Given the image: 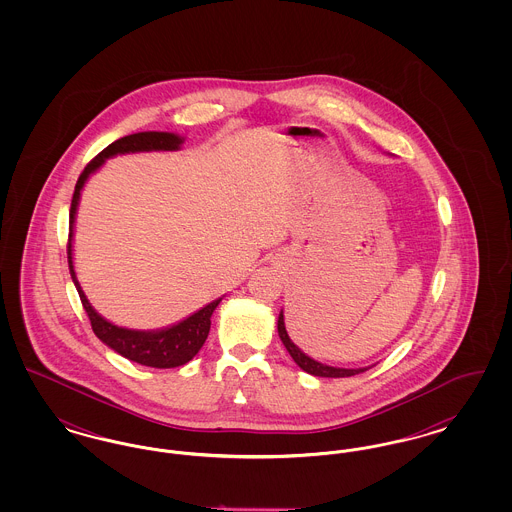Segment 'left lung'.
Wrapping results in <instances>:
<instances>
[{"instance_id":"obj_1","label":"left lung","mask_w":512,"mask_h":512,"mask_svg":"<svg viewBox=\"0 0 512 512\" xmlns=\"http://www.w3.org/2000/svg\"><path fill=\"white\" fill-rule=\"evenodd\" d=\"M278 336L282 343L286 345L288 353L292 355L293 361L297 363L299 368H303L305 372L313 374V376H322V378H347V376H355V374H361L368 368H338V366H328L318 363L315 359H311L309 355H305L288 336L286 332V324H284V313H280L278 317Z\"/></svg>"}]
</instances>
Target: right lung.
Returning <instances> with one entry per match:
<instances>
[{"mask_svg":"<svg viewBox=\"0 0 512 512\" xmlns=\"http://www.w3.org/2000/svg\"><path fill=\"white\" fill-rule=\"evenodd\" d=\"M182 138L171 132H138L124 136L121 140L113 142L105 147L99 155H96L82 174L78 176V182L74 186L73 201H71V213H69V244H67V259L69 270L73 278L74 286L80 295L82 307L88 313L92 322V330L99 340L109 345L113 351H117L124 359L134 361L138 365L153 366V368H174V366L186 365L192 361L197 351L203 347V343L209 336L211 328V315L219 307L222 299H215L213 303L199 309L192 317L184 318L182 322L174 324L165 330H128L111 324L109 320L96 313V309L90 305L86 295L82 292L76 272L73 267V226L76 217V207L84 182L92 172L98 171L105 163V159L122 155V153H136V151H176L182 146Z\"/></svg>","mask_w":512,"mask_h":512,"instance_id":"1","label":"right lung"}]
</instances>
